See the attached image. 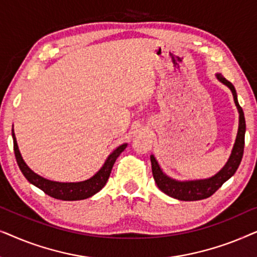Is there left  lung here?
Wrapping results in <instances>:
<instances>
[{
    "instance_id": "obj_1",
    "label": "left lung",
    "mask_w": 257,
    "mask_h": 257,
    "mask_svg": "<svg viewBox=\"0 0 257 257\" xmlns=\"http://www.w3.org/2000/svg\"><path fill=\"white\" fill-rule=\"evenodd\" d=\"M216 78L223 83L224 85L229 87L231 93H233L235 105H236L238 111V131L235 140L233 151L228 159L227 164L224 165L222 170L216 173L214 177L208 179H202V180H191V181H178L175 179L167 177L161 170L159 164L156 160L154 156H151V163H152V173L154 181L161 192L165 194L172 196V198L181 200V201H196V200H202L209 198L213 195L228 179L231 178L236 172L238 165L242 160L244 149V133H245V120L243 110L237 101V94L235 91L233 84L217 73Z\"/></svg>"
}]
</instances>
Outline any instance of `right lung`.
I'll list each match as a JSON object with an SVG mask.
<instances>
[{
	"mask_svg": "<svg viewBox=\"0 0 257 257\" xmlns=\"http://www.w3.org/2000/svg\"><path fill=\"white\" fill-rule=\"evenodd\" d=\"M12 135L14 140V152H15L17 165H19L21 172H22L27 180L29 181L30 184H33L34 186H36V187L42 189L45 194L50 195L51 198L64 200V201L84 200L99 192L100 189L106 185V181L108 177H110L112 167H113L117 158L120 156V153L126 149V146H127V144H122V145L117 147V149L107 157V159L105 160L103 167H101L93 177L87 179V180L79 182H58L48 180V179L36 174L28 167V165L24 163L23 158L20 153L15 133H14V128Z\"/></svg>",
	"mask_w": 257,
	"mask_h": 257,
	"instance_id": "obj_1",
	"label": "right lung"
}]
</instances>
